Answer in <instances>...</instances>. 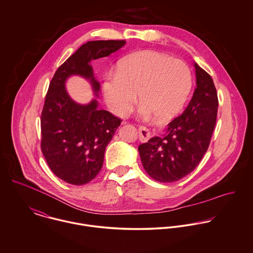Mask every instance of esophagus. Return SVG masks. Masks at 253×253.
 Here are the masks:
<instances>
[{"mask_svg":"<svg viewBox=\"0 0 253 253\" xmlns=\"http://www.w3.org/2000/svg\"><path fill=\"white\" fill-rule=\"evenodd\" d=\"M138 133H139V140L142 142H146L149 139V137L151 136L150 130L143 126L138 127Z\"/></svg>","mask_w":253,"mask_h":253,"instance_id":"34e87169","label":"esophagus"}]
</instances>
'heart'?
<instances>
[{
    "instance_id": "1",
    "label": "heart",
    "mask_w": 253,
    "mask_h": 253,
    "mask_svg": "<svg viewBox=\"0 0 253 253\" xmlns=\"http://www.w3.org/2000/svg\"><path fill=\"white\" fill-rule=\"evenodd\" d=\"M191 86V73L185 63L143 51L125 58L117 72L105 77L103 92L108 107L119 117L130 112L138 94L141 116L154 114L157 119L166 120L181 110Z\"/></svg>"
}]
</instances>
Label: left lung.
<instances>
[{"label":"left lung","instance_id":"obj_1","mask_svg":"<svg viewBox=\"0 0 253 253\" xmlns=\"http://www.w3.org/2000/svg\"><path fill=\"white\" fill-rule=\"evenodd\" d=\"M196 88L183 113L160 136L138 147L146 172L160 182L176 181L190 173L206 153L216 125L218 96L212 78L194 63Z\"/></svg>","mask_w":253,"mask_h":253}]
</instances>
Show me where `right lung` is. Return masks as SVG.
<instances>
[{
  "mask_svg": "<svg viewBox=\"0 0 253 253\" xmlns=\"http://www.w3.org/2000/svg\"><path fill=\"white\" fill-rule=\"evenodd\" d=\"M125 44V40L85 43L57 70L50 83L41 114V150L52 171L68 183L85 184L99 173L106 147L122 120L98 109L96 99L86 105L75 102L66 82L72 76L83 77L97 97L100 84L90 62L108 57Z\"/></svg>",
  "mask_w": 253,
  "mask_h": 253,
  "instance_id": "obj_1",
  "label": "right lung"
}]
</instances>
